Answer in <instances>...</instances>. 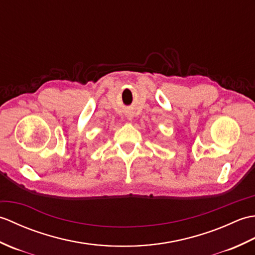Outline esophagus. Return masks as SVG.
I'll use <instances>...</instances> for the list:
<instances>
[{
	"label": "esophagus",
	"instance_id": "obj_1",
	"mask_svg": "<svg viewBox=\"0 0 255 255\" xmlns=\"http://www.w3.org/2000/svg\"><path fill=\"white\" fill-rule=\"evenodd\" d=\"M128 117V119H132V116L131 115H129V116H127Z\"/></svg>",
	"mask_w": 255,
	"mask_h": 255
}]
</instances>
